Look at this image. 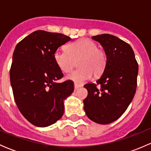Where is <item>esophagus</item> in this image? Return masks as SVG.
I'll return each instance as SVG.
<instances>
[{
  "instance_id": "34e87169",
  "label": "esophagus",
  "mask_w": 151,
  "mask_h": 151,
  "mask_svg": "<svg viewBox=\"0 0 151 151\" xmlns=\"http://www.w3.org/2000/svg\"><path fill=\"white\" fill-rule=\"evenodd\" d=\"M81 87H82V85H80L74 84V89H75V90H77V89H79V88H81Z\"/></svg>"
}]
</instances>
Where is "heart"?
<instances>
[{
	"instance_id": "b5f03b06",
	"label": "heart",
	"mask_w": 151,
	"mask_h": 151,
	"mask_svg": "<svg viewBox=\"0 0 151 151\" xmlns=\"http://www.w3.org/2000/svg\"><path fill=\"white\" fill-rule=\"evenodd\" d=\"M55 61L63 72L68 73L78 62L80 68L66 76V79L76 84H82L94 76H99L106 64V56L96 44L87 39H81L66 47V50H57L54 55Z\"/></svg>"
}]
</instances>
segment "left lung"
<instances>
[{
    "label": "left lung",
    "mask_w": 151,
    "mask_h": 151,
    "mask_svg": "<svg viewBox=\"0 0 151 151\" xmlns=\"http://www.w3.org/2000/svg\"><path fill=\"white\" fill-rule=\"evenodd\" d=\"M92 39L104 48L106 64L96 84L84 85L88 93L83 100L84 110L93 122L109 124L124 113L134 96L138 63L132 47L119 38L101 34Z\"/></svg>",
    "instance_id": "1"
}]
</instances>
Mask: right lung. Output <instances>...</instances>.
I'll return each instance as SVG.
<instances>
[{"label": "right lung", "mask_w": 151, "mask_h": 151, "mask_svg": "<svg viewBox=\"0 0 151 151\" xmlns=\"http://www.w3.org/2000/svg\"><path fill=\"white\" fill-rule=\"evenodd\" d=\"M71 38L58 33L36 30L17 45L12 56L10 82L22 115L34 126L47 127L64 112V100L74 91L71 80L63 77L55 61L56 50Z\"/></svg>", "instance_id": "add662e5"}]
</instances>
